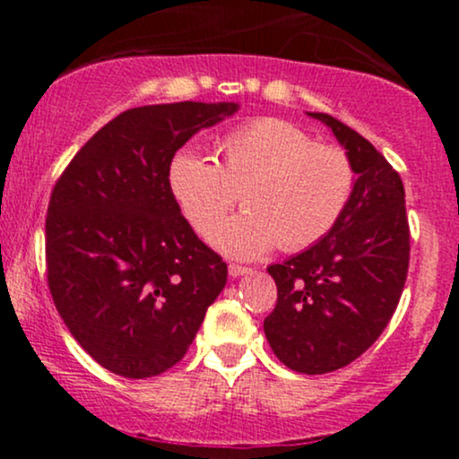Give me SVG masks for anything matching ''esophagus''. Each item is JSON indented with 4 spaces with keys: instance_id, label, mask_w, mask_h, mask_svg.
I'll return each instance as SVG.
<instances>
[{
    "instance_id": "1",
    "label": "esophagus",
    "mask_w": 459,
    "mask_h": 459,
    "mask_svg": "<svg viewBox=\"0 0 459 459\" xmlns=\"http://www.w3.org/2000/svg\"><path fill=\"white\" fill-rule=\"evenodd\" d=\"M252 270L246 265H237V263H230L229 265V276L230 278H239V276H246V273H250Z\"/></svg>"
}]
</instances>
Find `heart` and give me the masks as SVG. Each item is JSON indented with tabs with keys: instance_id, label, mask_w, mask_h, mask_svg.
<instances>
[{
	"instance_id": "1",
	"label": "heart",
	"mask_w": 459,
	"mask_h": 459,
	"mask_svg": "<svg viewBox=\"0 0 459 459\" xmlns=\"http://www.w3.org/2000/svg\"><path fill=\"white\" fill-rule=\"evenodd\" d=\"M168 187L200 237L213 233L237 196L244 212L220 226L215 246L255 259L276 244L299 252L324 239L350 203L354 168L341 149L315 144L284 120L259 118L226 134L213 163L192 151L177 152Z\"/></svg>"
}]
</instances>
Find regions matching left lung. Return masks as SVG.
<instances>
[{
  "label": "left lung",
  "mask_w": 459,
  "mask_h": 459,
  "mask_svg": "<svg viewBox=\"0 0 459 459\" xmlns=\"http://www.w3.org/2000/svg\"><path fill=\"white\" fill-rule=\"evenodd\" d=\"M308 116L347 151L354 192L324 239L267 267L278 302L263 330L284 367L321 376L365 354L391 321L408 276L410 226L402 177L382 152L330 114Z\"/></svg>",
  "instance_id": "8db88e82"
}]
</instances>
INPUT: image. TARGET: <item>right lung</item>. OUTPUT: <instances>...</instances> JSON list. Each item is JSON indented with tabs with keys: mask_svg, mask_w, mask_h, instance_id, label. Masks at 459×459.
I'll return each mask as SVG.
<instances>
[{
	"mask_svg": "<svg viewBox=\"0 0 459 459\" xmlns=\"http://www.w3.org/2000/svg\"><path fill=\"white\" fill-rule=\"evenodd\" d=\"M237 103H166L116 116L73 157L51 192L47 282L75 341L116 376L175 367L226 284L168 187V166L194 134Z\"/></svg>",
	"mask_w": 459,
	"mask_h": 459,
	"instance_id": "1",
	"label": "right lung"
}]
</instances>
